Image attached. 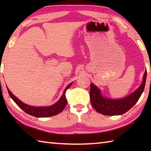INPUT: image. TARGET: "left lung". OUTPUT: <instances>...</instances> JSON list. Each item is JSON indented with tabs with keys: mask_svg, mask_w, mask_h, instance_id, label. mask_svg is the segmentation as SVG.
Returning <instances> with one entry per match:
<instances>
[{
	"mask_svg": "<svg viewBox=\"0 0 151 151\" xmlns=\"http://www.w3.org/2000/svg\"><path fill=\"white\" fill-rule=\"evenodd\" d=\"M147 79V71L144 74L142 83L134 93L121 99L104 98L101 91L93 84H91L90 99L93 108L99 113L104 115H121L129 111L139 101L144 91Z\"/></svg>",
	"mask_w": 151,
	"mask_h": 151,
	"instance_id": "left-lung-1",
	"label": "left lung"
}]
</instances>
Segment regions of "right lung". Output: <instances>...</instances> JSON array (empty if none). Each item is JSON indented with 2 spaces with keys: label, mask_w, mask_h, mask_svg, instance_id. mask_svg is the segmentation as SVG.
Listing matches in <instances>:
<instances>
[{
  "label": "right lung",
  "mask_w": 151,
  "mask_h": 151,
  "mask_svg": "<svg viewBox=\"0 0 151 151\" xmlns=\"http://www.w3.org/2000/svg\"><path fill=\"white\" fill-rule=\"evenodd\" d=\"M73 83H70L66 88H65V91H64L63 94L61 96V98L59 99V101L57 102L55 104L50 106H45V107H35L31 106L27 104L22 103L21 101H19L16 96H14L12 94L11 91L8 89V92L10 96L11 99L14 101L18 106H19L22 111H24L27 114H30L35 117H48L56 115L60 112H62L65 107L66 106V104H67V101H66L65 93L67 89L69 88L70 86L72 85Z\"/></svg>",
  "instance_id": "add662e5"
}]
</instances>
